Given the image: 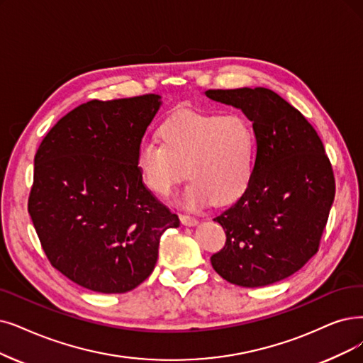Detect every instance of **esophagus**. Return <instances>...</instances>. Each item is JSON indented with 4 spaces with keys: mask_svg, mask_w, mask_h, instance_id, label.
<instances>
[{
    "mask_svg": "<svg viewBox=\"0 0 363 363\" xmlns=\"http://www.w3.org/2000/svg\"><path fill=\"white\" fill-rule=\"evenodd\" d=\"M180 222L186 226H195L198 223V219L194 216H187V214H180Z\"/></svg>",
    "mask_w": 363,
    "mask_h": 363,
    "instance_id": "34e87169",
    "label": "esophagus"
}]
</instances>
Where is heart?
Segmentation results:
<instances>
[{
    "instance_id": "heart-1",
    "label": "heart",
    "mask_w": 363,
    "mask_h": 363,
    "mask_svg": "<svg viewBox=\"0 0 363 363\" xmlns=\"http://www.w3.org/2000/svg\"><path fill=\"white\" fill-rule=\"evenodd\" d=\"M161 143L146 140L137 153L143 183L159 196L192 180L183 206L201 208L213 201L226 206L247 189L253 174L256 137L240 114H210L186 110L161 126Z\"/></svg>"
}]
</instances>
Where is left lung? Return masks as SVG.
<instances>
[{
	"label": "left lung",
	"mask_w": 363,
	"mask_h": 363,
	"mask_svg": "<svg viewBox=\"0 0 363 363\" xmlns=\"http://www.w3.org/2000/svg\"><path fill=\"white\" fill-rule=\"evenodd\" d=\"M253 122L256 157L247 189L214 217L226 242L210 260L226 281L262 287L291 277L318 252L335 196L323 143L303 114L267 88L210 89Z\"/></svg>",
	"instance_id": "1"
}]
</instances>
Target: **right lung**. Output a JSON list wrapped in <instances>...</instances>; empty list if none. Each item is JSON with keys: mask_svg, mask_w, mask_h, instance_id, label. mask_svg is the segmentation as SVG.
Instances as JSON below:
<instances>
[{"mask_svg": "<svg viewBox=\"0 0 363 363\" xmlns=\"http://www.w3.org/2000/svg\"><path fill=\"white\" fill-rule=\"evenodd\" d=\"M159 99H92L57 121L35 153L28 213L41 247L89 291H133L155 269L164 232L180 225L137 168Z\"/></svg>", "mask_w": 363, "mask_h": 363, "instance_id": "add662e5", "label": "right lung"}]
</instances>
